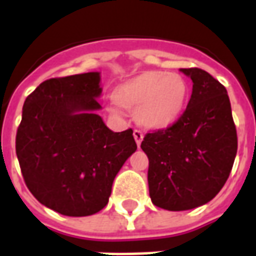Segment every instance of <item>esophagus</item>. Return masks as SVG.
I'll use <instances>...</instances> for the list:
<instances>
[{"label":"esophagus","instance_id":"34e87169","mask_svg":"<svg viewBox=\"0 0 256 256\" xmlns=\"http://www.w3.org/2000/svg\"><path fill=\"white\" fill-rule=\"evenodd\" d=\"M133 136H134V140H136V142H137V145H141V141H142V138H144V134H142V132L141 130H138V128H136L133 132Z\"/></svg>","mask_w":256,"mask_h":256}]
</instances>
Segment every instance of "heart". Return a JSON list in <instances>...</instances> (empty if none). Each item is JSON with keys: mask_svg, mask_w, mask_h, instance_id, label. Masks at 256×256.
<instances>
[{"mask_svg": "<svg viewBox=\"0 0 256 256\" xmlns=\"http://www.w3.org/2000/svg\"><path fill=\"white\" fill-rule=\"evenodd\" d=\"M188 94V84L181 75L145 71L119 84L114 92V100L118 106L136 112V119L141 126L162 130L177 122Z\"/></svg>", "mask_w": 256, "mask_h": 256, "instance_id": "1", "label": "heart"}]
</instances>
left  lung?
<instances>
[{
  "instance_id": "8db88e82",
  "label": "left lung",
  "mask_w": 256,
  "mask_h": 256,
  "mask_svg": "<svg viewBox=\"0 0 256 256\" xmlns=\"http://www.w3.org/2000/svg\"><path fill=\"white\" fill-rule=\"evenodd\" d=\"M192 79L186 110L170 128L145 134L152 203L168 211L196 208L218 194L237 154L236 126L225 86L200 68H181Z\"/></svg>"
}]
</instances>
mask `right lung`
I'll use <instances>...</instances> for the list:
<instances>
[{
  "label": "right lung",
  "instance_id": "right-lung-1",
  "mask_svg": "<svg viewBox=\"0 0 256 256\" xmlns=\"http://www.w3.org/2000/svg\"><path fill=\"white\" fill-rule=\"evenodd\" d=\"M100 74L42 82L24 101L16 155L24 182L48 208L67 216L102 210L123 163L137 150L133 130L114 133L96 111Z\"/></svg>",
  "mask_w": 256,
  "mask_h": 256
}]
</instances>
